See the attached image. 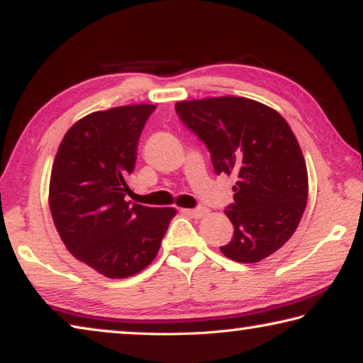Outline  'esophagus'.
Here are the masks:
<instances>
[{"mask_svg":"<svg viewBox=\"0 0 363 363\" xmlns=\"http://www.w3.org/2000/svg\"><path fill=\"white\" fill-rule=\"evenodd\" d=\"M206 213H208V210L205 206H199V208H194V210H187V214H190L192 218H201V216H205Z\"/></svg>","mask_w":363,"mask_h":363,"instance_id":"1","label":"esophagus"}]
</instances>
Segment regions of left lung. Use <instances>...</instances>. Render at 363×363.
I'll list each match as a JSON object with an SVG mask.
<instances>
[{
	"label": "left lung",
	"instance_id": "1",
	"mask_svg": "<svg viewBox=\"0 0 363 363\" xmlns=\"http://www.w3.org/2000/svg\"><path fill=\"white\" fill-rule=\"evenodd\" d=\"M176 113L210 150L216 174H233L225 208L232 240L220 247L237 262H257L290 240L306 210L307 168L284 116L247 97L176 104Z\"/></svg>",
	"mask_w": 363,
	"mask_h": 363
}]
</instances>
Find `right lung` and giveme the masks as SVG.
Here are the masks:
<instances>
[{"label": "right lung", "mask_w": 363, "mask_h": 363, "mask_svg": "<svg viewBox=\"0 0 363 363\" xmlns=\"http://www.w3.org/2000/svg\"><path fill=\"white\" fill-rule=\"evenodd\" d=\"M155 106L94 112L73 125L59 145L49 208L67 250L108 279L140 272L155 259L174 208L126 201L128 176Z\"/></svg>", "instance_id": "add662e5"}]
</instances>
